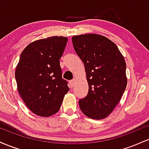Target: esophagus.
I'll use <instances>...</instances> for the list:
<instances>
[{"mask_svg": "<svg viewBox=\"0 0 149 149\" xmlns=\"http://www.w3.org/2000/svg\"><path fill=\"white\" fill-rule=\"evenodd\" d=\"M69 84H70V86H71V88H73V87L74 86V84H75V80H71V81L69 82Z\"/></svg>", "mask_w": 149, "mask_h": 149, "instance_id": "esophagus-1", "label": "esophagus"}]
</instances>
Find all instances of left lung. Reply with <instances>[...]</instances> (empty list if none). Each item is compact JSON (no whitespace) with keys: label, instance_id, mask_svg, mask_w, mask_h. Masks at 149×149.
<instances>
[{"label":"left lung","instance_id":"obj_1","mask_svg":"<svg viewBox=\"0 0 149 149\" xmlns=\"http://www.w3.org/2000/svg\"><path fill=\"white\" fill-rule=\"evenodd\" d=\"M75 51L84 63L89 90L79 101L88 118L101 120L111 113L127 83L126 63L119 49L107 37L95 33L72 37Z\"/></svg>","mask_w":149,"mask_h":149}]
</instances>
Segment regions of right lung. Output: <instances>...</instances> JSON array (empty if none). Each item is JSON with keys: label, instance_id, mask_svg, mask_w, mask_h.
I'll return each mask as SVG.
<instances>
[{"label": "right lung", "instance_id": "add662e5", "mask_svg": "<svg viewBox=\"0 0 149 149\" xmlns=\"http://www.w3.org/2000/svg\"><path fill=\"white\" fill-rule=\"evenodd\" d=\"M67 37L52 36L29 44L22 51L15 70L17 90L29 109L42 117L59 111L67 81L61 77L59 59Z\"/></svg>", "mask_w": 149, "mask_h": 149}]
</instances>
